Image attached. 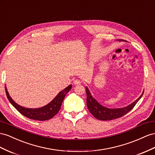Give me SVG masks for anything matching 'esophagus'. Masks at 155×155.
<instances>
[{"label": "esophagus", "mask_w": 155, "mask_h": 155, "mask_svg": "<svg viewBox=\"0 0 155 155\" xmlns=\"http://www.w3.org/2000/svg\"><path fill=\"white\" fill-rule=\"evenodd\" d=\"M74 85H80L81 84V81L80 80H78V79H75L74 81Z\"/></svg>", "instance_id": "esophagus-1"}]
</instances>
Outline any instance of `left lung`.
Listing matches in <instances>:
<instances>
[{
	"instance_id": "left-lung-1",
	"label": "left lung",
	"mask_w": 155,
	"mask_h": 155,
	"mask_svg": "<svg viewBox=\"0 0 155 155\" xmlns=\"http://www.w3.org/2000/svg\"><path fill=\"white\" fill-rule=\"evenodd\" d=\"M86 94L87 106L91 114L96 119L98 120H110L122 117L123 116L126 115L130 111H131L141 98L143 93L135 102H134L130 105L128 106L127 107L118 109H109L100 105L97 100L92 97L87 87H86Z\"/></svg>"
}]
</instances>
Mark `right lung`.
<instances>
[{"label":"right lung","instance_id":"1","mask_svg":"<svg viewBox=\"0 0 155 155\" xmlns=\"http://www.w3.org/2000/svg\"><path fill=\"white\" fill-rule=\"evenodd\" d=\"M71 88H72V85H70L69 86L65 88L64 90L61 91L60 93L57 95V97L54 98L51 102L49 103L48 105L42 107L37 109L25 108L23 107L19 106L18 104H17L14 100L11 98V97L9 96V94L8 93L6 87L5 90L8 100H9L10 102L12 104V106H13L21 114H22L25 117H26L33 120H46L53 117L58 112V111L60 110L62 101H63L66 94L70 91Z\"/></svg>","mask_w":155,"mask_h":155}]
</instances>
